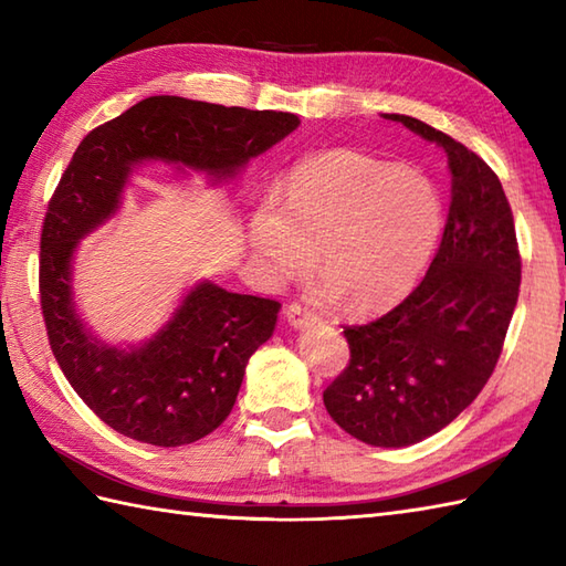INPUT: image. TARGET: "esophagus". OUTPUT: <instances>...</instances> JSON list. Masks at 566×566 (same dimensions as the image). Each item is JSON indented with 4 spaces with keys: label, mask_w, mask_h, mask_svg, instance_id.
<instances>
[{
    "label": "esophagus",
    "mask_w": 566,
    "mask_h": 566,
    "mask_svg": "<svg viewBox=\"0 0 566 566\" xmlns=\"http://www.w3.org/2000/svg\"><path fill=\"white\" fill-rule=\"evenodd\" d=\"M286 318H290V323L294 328H306V326H314V323H318L321 318L314 314V311L306 308L302 302H294L286 306Z\"/></svg>",
    "instance_id": "1"
}]
</instances>
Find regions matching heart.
Segmentation results:
<instances>
[{
    "mask_svg": "<svg viewBox=\"0 0 566 566\" xmlns=\"http://www.w3.org/2000/svg\"><path fill=\"white\" fill-rule=\"evenodd\" d=\"M442 226L444 201L428 175L331 150L294 167L282 201L258 203L250 240L276 280L306 274L321 250L331 292L353 311H381L413 290Z\"/></svg>",
    "mask_w": 566,
    "mask_h": 566,
    "instance_id": "1",
    "label": "heart"
}]
</instances>
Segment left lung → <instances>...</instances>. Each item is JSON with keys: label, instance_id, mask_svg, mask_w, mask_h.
Returning <instances> with one entry per match:
<instances>
[{"label": "left lung", "instance_id": "obj_1", "mask_svg": "<svg viewBox=\"0 0 566 566\" xmlns=\"http://www.w3.org/2000/svg\"><path fill=\"white\" fill-rule=\"evenodd\" d=\"M448 153L452 201L442 243L416 290L363 326H345L350 363L323 391L331 418L375 448L436 436L484 389L521 292L513 211L496 172L442 130L384 114Z\"/></svg>", "mask_w": 566, "mask_h": 566}]
</instances>
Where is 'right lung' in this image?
<instances>
[{
  "instance_id": "right-lung-1",
  "label": "right lung",
  "mask_w": 566,
  "mask_h": 566,
  "mask_svg": "<svg viewBox=\"0 0 566 566\" xmlns=\"http://www.w3.org/2000/svg\"><path fill=\"white\" fill-rule=\"evenodd\" d=\"M296 126L298 116L286 112L148 97L90 130L72 155L43 219L41 311L72 389L122 436L179 448L219 428L250 355L270 340L280 302L201 282L153 340L118 350L94 338L72 306L77 240L118 209L136 163H179L226 179Z\"/></svg>"
}]
</instances>
